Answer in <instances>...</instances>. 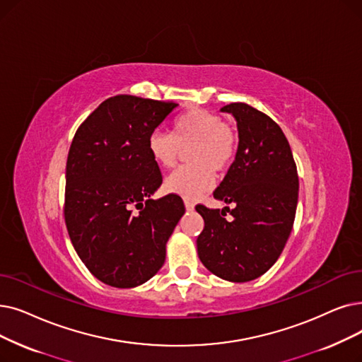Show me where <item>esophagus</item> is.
<instances>
[{"label": "esophagus", "instance_id": "obj_1", "mask_svg": "<svg viewBox=\"0 0 362 362\" xmlns=\"http://www.w3.org/2000/svg\"><path fill=\"white\" fill-rule=\"evenodd\" d=\"M185 207H186V210H194L195 209V204L192 202V201H189V199H185Z\"/></svg>", "mask_w": 362, "mask_h": 362}]
</instances>
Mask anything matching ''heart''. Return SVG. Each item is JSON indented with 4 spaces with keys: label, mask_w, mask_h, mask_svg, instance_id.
<instances>
[{
    "label": "heart",
    "mask_w": 362,
    "mask_h": 362,
    "mask_svg": "<svg viewBox=\"0 0 362 362\" xmlns=\"http://www.w3.org/2000/svg\"><path fill=\"white\" fill-rule=\"evenodd\" d=\"M191 146L192 165L173 171L164 182L167 192L186 199H195L211 189L214 171H225L233 160L237 134L220 117L194 107L173 121L171 134L153 132L148 140L152 160L164 168L175 167L182 151Z\"/></svg>",
    "instance_id": "obj_1"
}]
</instances>
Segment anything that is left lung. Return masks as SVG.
I'll list each match as a JSON object with an SVG mask.
<instances>
[{"label": "left lung", "instance_id": "obj_1", "mask_svg": "<svg viewBox=\"0 0 362 362\" xmlns=\"http://www.w3.org/2000/svg\"><path fill=\"white\" fill-rule=\"evenodd\" d=\"M220 111L237 121L240 142L213 195L235 209L195 207L204 218L197 250L216 276L247 282L268 272L286 247L297 209V168L288 140L272 118L247 103ZM226 211L232 219L226 218Z\"/></svg>", "mask_w": 362, "mask_h": 362}]
</instances>
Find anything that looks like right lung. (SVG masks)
Returning a JSON list of instances; mask_svg holds the SVG:
<instances>
[{
  "instance_id": "1",
  "label": "right lung",
  "mask_w": 362,
  "mask_h": 362,
  "mask_svg": "<svg viewBox=\"0 0 362 362\" xmlns=\"http://www.w3.org/2000/svg\"><path fill=\"white\" fill-rule=\"evenodd\" d=\"M177 103L121 94L76 130L68 153L65 222L87 269L105 284L133 288L158 272L185 214L179 195L151 197L163 176L149 136Z\"/></svg>"
}]
</instances>
